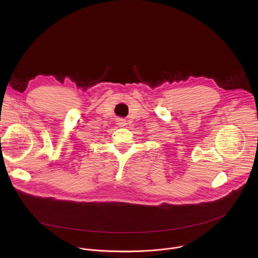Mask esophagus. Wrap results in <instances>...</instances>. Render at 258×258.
<instances>
[{
  "label": "esophagus",
  "mask_w": 258,
  "mask_h": 258,
  "mask_svg": "<svg viewBox=\"0 0 258 258\" xmlns=\"http://www.w3.org/2000/svg\"><path fill=\"white\" fill-rule=\"evenodd\" d=\"M117 124H118L119 126H121V127H122V126H124L126 123H125V121H124L123 119H118V121H117Z\"/></svg>",
  "instance_id": "obj_1"
}]
</instances>
